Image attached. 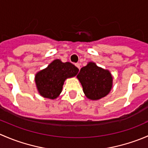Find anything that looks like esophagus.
Returning a JSON list of instances; mask_svg holds the SVG:
<instances>
[{"label":"esophagus","instance_id":"obj_1","mask_svg":"<svg viewBox=\"0 0 148 148\" xmlns=\"http://www.w3.org/2000/svg\"><path fill=\"white\" fill-rule=\"evenodd\" d=\"M80 65H81V64H80L79 63H77V64H75L76 66H77V68L79 69H80Z\"/></svg>","mask_w":148,"mask_h":148}]
</instances>
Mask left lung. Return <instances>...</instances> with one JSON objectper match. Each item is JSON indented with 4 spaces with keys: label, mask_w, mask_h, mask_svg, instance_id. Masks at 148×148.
Listing matches in <instances>:
<instances>
[{
    "label": "left lung",
    "mask_w": 148,
    "mask_h": 148,
    "mask_svg": "<svg viewBox=\"0 0 148 148\" xmlns=\"http://www.w3.org/2000/svg\"><path fill=\"white\" fill-rule=\"evenodd\" d=\"M77 78L81 83L85 96L91 100H99L107 96L112 88L110 71L90 62L80 69Z\"/></svg>",
    "instance_id": "obj_1"
}]
</instances>
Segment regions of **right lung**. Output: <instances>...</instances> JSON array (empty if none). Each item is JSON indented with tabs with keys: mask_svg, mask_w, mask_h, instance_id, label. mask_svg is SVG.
<instances>
[{
	"mask_svg": "<svg viewBox=\"0 0 148 148\" xmlns=\"http://www.w3.org/2000/svg\"><path fill=\"white\" fill-rule=\"evenodd\" d=\"M78 72L79 69L70 62L64 63L60 59H55L36 74L38 92L44 98L56 99L62 92L65 80L75 77Z\"/></svg>",
	"mask_w": 148,
	"mask_h": 148,
	"instance_id": "add662e5",
	"label": "right lung"
}]
</instances>
